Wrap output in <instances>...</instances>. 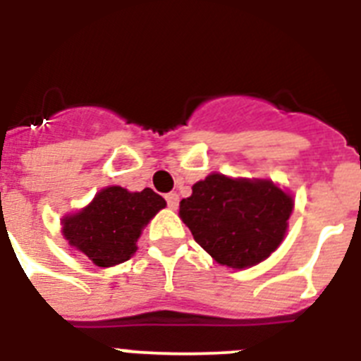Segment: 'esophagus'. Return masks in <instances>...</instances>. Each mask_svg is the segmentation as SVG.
Returning <instances> with one entry per match:
<instances>
[{
    "mask_svg": "<svg viewBox=\"0 0 361 361\" xmlns=\"http://www.w3.org/2000/svg\"><path fill=\"white\" fill-rule=\"evenodd\" d=\"M165 198H166V206L171 207V209H176V207H178V204H180V196L176 195V192H169Z\"/></svg>",
    "mask_w": 361,
    "mask_h": 361,
    "instance_id": "1",
    "label": "esophagus"
}]
</instances>
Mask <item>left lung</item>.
<instances>
[{"label":"left lung","mask_w":361,"mask_h":361,"mask_svg":"<svg viewBox=\"0 0 361 361\" xmlns=\"http://www.w3.org/2000/svg\"><path fill=\"white\" fill-rule=\"evenodd\" d=\"M293 198L271 180L209 174L180 202V219L216 263L247 269L280 247Z\"/></svg>","instance_id":"1"}]
</instances>
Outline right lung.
<instances>
[{
  "label": "right lung",
  "instance_id": "1",
  "mask_svg": "<svg viewBox=\"0 0 361 361\" xmlns=\"http://www.w3.org/2000/svg\"><path fill=\"white\" fill-rule=\"evenodd\" d=\"M165 206V198L152 189L105 187L89 206L64 216L63 235L94 265H118L133 256L142 228Z\"/></svg>",
  "mask_w": 361,
  "mask_h": 361
}]
</instances>
